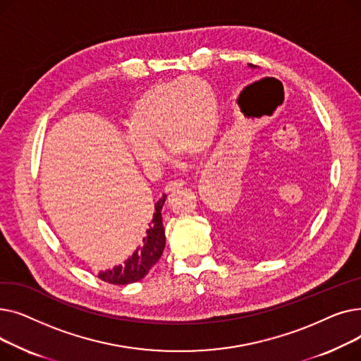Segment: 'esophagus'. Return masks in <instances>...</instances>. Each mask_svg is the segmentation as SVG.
<instances>
[{
	"mask_svg": "<svg viewBox=\"0 0 361 361\" xmlns=\"http://www.w3.org/2000/svg\"><path fill=\"white\" fill-rule=\"evenodd\" d=\"M181 187H184V181L183 180L169 181L165 185V193H171V192H174V190H177V188H181Z\"/></svg>",
	"mask_w": 361,
	"mask_h": 361,
	"instance_id": "obj_1",
	"label": "esophagus"
}]
</instances>
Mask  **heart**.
<instances>
[{
	"label": "heart",
	"mask_w": 361,
	"mask_h": 361,
	"mask_svg": "<svg viewBox=\"0 0 361 361\" xmlns=\"http://www.w3.org/2000/svg\"><path fill=\"white\" fill-rule=\"evenodd\" d=\"M127 145L146 169L162 161L158 142L173 157H197L211 147L218 130V101L209 83L184 78L158 83L130 108Z\"/></svg>",
	"instance_id": "b5f03b06"
}]
</instances>
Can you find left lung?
I'll return each mask as SVG.
<instances>
[{
  "instance_id": "left-lung-1",
  "label": "left lung",
  "mask_w": 361,
  "mask_h": 361,
  "mask_svg": "<svg viewBox=\"0 0 361 361\" xmlns=\"http://www.w3.org/2000/svg\"><path fill=\"white\" fill-rule=\"evenodd\" d=\"M249 67H250V68H253V67H255V66H252V64H249Z\"/></svg>"
}]
</instances>
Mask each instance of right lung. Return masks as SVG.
Returning <instances> with one entry per match:
<instances>
[{"mask_svg": "<svg viewBox=\"0 0 361 361\" xmlns=\"http://www.w3.org/2000/svg\"><path fill=\"white\" fill-rule=\"evenodd\" d=\"M165 199L166 196L162 195V197L155 203V212L146 230V235L142 238V244L137 245V249L123 264H117L112 269L101 271L98 276L102 281L116 283V286H127V283L137 282L145 278L155 267L165 249V230L161 214Z\"/></svg>", "mask_w": 361, "mask_h": 361, "instance_id": "right-lung-1", "label": "right lung"}]
</instances>
